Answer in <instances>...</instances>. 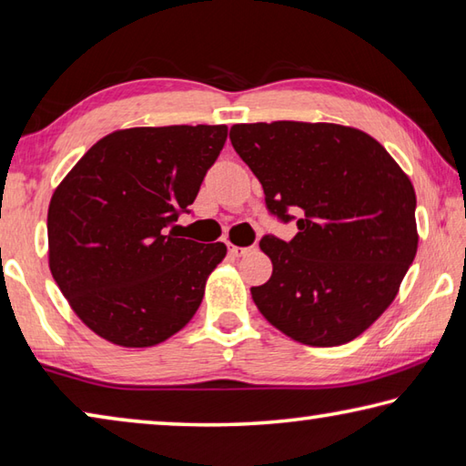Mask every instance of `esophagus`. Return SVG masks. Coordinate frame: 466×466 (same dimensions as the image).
I'll list each match as a JSON object with an SVG mask.
<instances>
[{
	"label": "esophagus",
	"mask_w": 466,
	"mask_h": 466,
	"mask_svg": "<svg viewBox=\"0 0 466 466\" xmlns=\"http://www.w3.org/2000/svg\"><path fill=\"white\" fill-rule=\"evenodd\" d=\"M251 251V248H239V246H228V254H231L233 258H243V256H248Z\"/></svg>",
	"instance_id": "34e87169"
}]
</instances>
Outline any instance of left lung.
<instances>
[{
    "label": "left lung",
    "mask_w": 466,
    "mask_h": 466,
    "mask_svg": "<svg viewBox=\"0 0 466 466\" xmlns=\"http://www.w3.org/2000/svg\"><path fill=\"white\" fill-rule=\"evenodd\" d=\"M268 210L299 233L259 241L272 276L251 299L284 336L317 348L360 336L393 303L418 251L411 179L377 138L331 122L233 125Z\"/></svg>",
    "instance_id": "8db88e82"
}]
</instances>
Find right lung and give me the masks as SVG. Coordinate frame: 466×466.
Returning <instances> with one entry per match:
<instances>
[{
    "label": "right lung",
    "instance_id": "add662e5",
    "mask_svg": "<svg viewBox=\"0 0 466 466\" xmlns=\"http://www.w3.org/2000/svg\"><path fill=\"white\" fill-rule=\"evenodd\" d=\"M225 141V125L114 130L56 186L48 268L96 336L122 348L157 346L198 311L227 246L177 238L174 223Z\"/></svg>",
    "mask_w": 466,
    "mask_h": 466
}]
</instances>
